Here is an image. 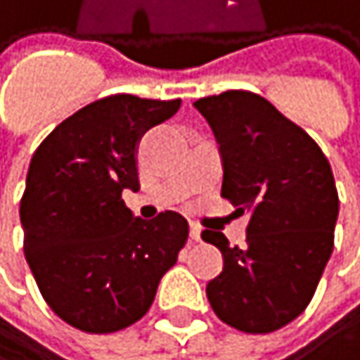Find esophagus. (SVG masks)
Listing matches in <instances>:
<instances>
[{"label":"esophagus","instance_id":"1","mask_svg":"<svg viewBox=\"0 0 360 360\" xmlns=\"http://www.w3.org/2000/svg\"><path fill=\"white\" fill-rule=\"evenodd\" d=\"M200 234H202L200 226L194 224V221H190V238H192V240H200Z\"/></svg>","mask_w":360,"mask_h":360}]
</instances>
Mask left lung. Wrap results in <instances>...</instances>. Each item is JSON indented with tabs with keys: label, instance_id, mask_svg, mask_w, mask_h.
Listing matches in <instances>:
<instances>
[{
	"label": "left lung",
	"instance_id": "left-lung-1",
	"mask_svg": "<svg viewBox=\"0 0 360 360\" xmlns=\"http://www.w3.org/2000/svg\"><path fill=\"white\" fill-rule=\"evenodd\" d=\"M194 107L219 143L221 196L251 217L245 247H230L221 232H202L224 255V272L207 285V297L230 327L272 333L306 310L333 251L340 198L329 160L304 128L255 92L228 90Z\"/></svg>",
	"mask_w": 360,
	"mask_h": 360
}]
</instances>
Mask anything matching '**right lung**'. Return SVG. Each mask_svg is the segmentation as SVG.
Masks as SVG:
<instances>
[{
	"label": "right lung",
	"mask_w": 360,
	"mask_h": 360,
	"mask_svg": "<svg viewBox=\"0 0 360 360\" xmlns=\"http://www.w3.org/2000/svg\"><path fill=\"white\" fill-rule=\"evenodd\" d=\"M179 107L181 98H98L31 158L20 198L25 257L46 304L79 331L113 333L145 316L186 247L190 228L179 213L145 221L122 200V190H139L141 136Z\"/></svg>",
	"instance_id": "obj_1"
}]
</instances>
